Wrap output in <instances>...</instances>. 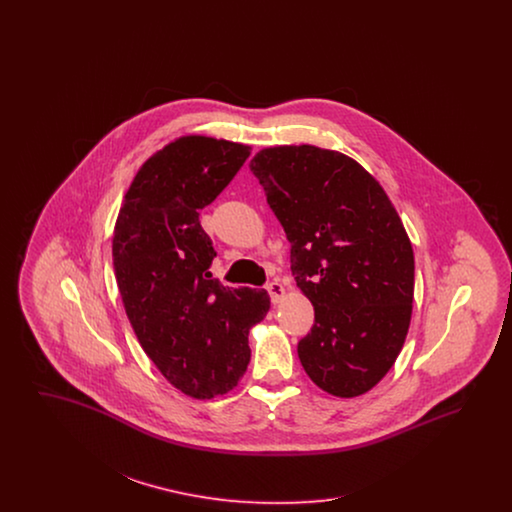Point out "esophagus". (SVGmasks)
<instances>
[{"label":"esophagus","instance_id":"1","mask_svg":"<svg viewBox=\"0 0 512 512\" xmlns=\"http://www.w3.org/2000/svg\"><path fill=\"white\" fill-rule=\"evenodd\" d=\"M267 292L268 295H270V301H272L274 305H278V303L284 299V295H286L284 286L278 284V282H270V284H267Z\"/></svg>","mask_w":512,"mask_h":512}]
</instances>
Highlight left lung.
<instances>
[{
	"instance_id": "obj_1",
	"label": "left lung",
	"mask_w": 512,
	"mask_h": 512,
	"mask_svg": "<svg viewBox=\"0 0 512 512\" xmlns=\"http://www.w3.org/2000/svg\"><path fill=\"white\" fill-rule=\"evenodd\" d=\"M249 169L292 245L297 288L315 307L299 361L320 390L357 397L390 370L407 338L414 255L390 197L351 157L268 147Z\"/></svg>"
}]
</instances>
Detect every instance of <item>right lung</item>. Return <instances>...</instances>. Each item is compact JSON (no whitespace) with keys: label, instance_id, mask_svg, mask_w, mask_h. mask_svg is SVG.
<instances>
[{"label":"right lung","instance_id":"add662e5","mask_svg":"<svg viewBox=\"0 0 512 512\" xmlns=\"http://www.w3.org/2000/svg\"><path fill=\"white\" fill-rule=\"evenodd\" d=\"M249 157V146L184 136L149 157L124 195L113 267L126 317L147 357L195 399L232 390L251 359L249 328L270 309L265 290L228 288L199 211Z\"/></svg>","mask_w":512,"mask_h":512}]
</instances>
